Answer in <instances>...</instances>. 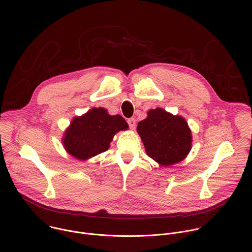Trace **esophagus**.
I'll return each instance as SVG.
<instances>
[{
  "mask_svg": "<svg viewBox=\"0 0 252 252\" xmlns=\"http://www.w3.org/2000/svg\"><path fill=\"white\" fill-rule=\"evenodd\" d=\"M127 124H128V126H129V127H130L131 129H134V128H135V120H134V119H129V120L127 121Z\"/></svg>",
  "mask_w": 252,
  "mask_h": 252,
  "instance_id": "obj_1",
  "label": "esophagus"
}]
</instances>
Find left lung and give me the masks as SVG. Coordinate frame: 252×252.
<instances>
[{"label": "left lung", "instance_id": "left-lung-1", "mask_svg": "<svg viewBox=\"0 0 252 252\" xmlns=\"http://www.w3.org/2000/svg\"><path fill=\"white\" fill-rule=\"evenodd\" d=\"M136 131L147 155L161 166L183 161L191 150L192 135L186 119L160 107L150 110Z\"/></svg>", "mask_w": 252, "mask_h": 252}]
</instances>
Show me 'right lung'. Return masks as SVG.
Instances as JSON below:
<instances>
[{"instance_id": "obj_1", "label": "right lung", "mask_w": 252, "mask_h": 252, "mask_svg": "<svg viewBox=\"0 0 252 252\" xmlns=\"http://www.w3.org/2000/svg\"><path fill=\"white\" fill-rule=\"evenodd\" d=\"M127 128L122 116H111L103 107H93L70 122L62 138L63 146L71 157L87 160L109 150L115 134Z\"/></svg>"}]
</instances>
